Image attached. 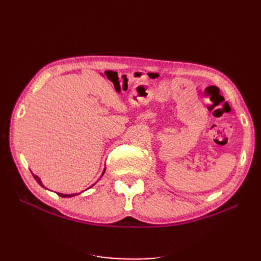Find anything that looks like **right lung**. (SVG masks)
Masks as SVG:
<instances>
[{
  "label": "right lung",
  "mask_w": 261,
  "mask_h": 261,
  "mask_svg": "<svg viewBox=\"0 0 261 261\" xmlns=\"http://www.w3.org/2000/svg\"><path fill=\"white\" fill-rule=\"evenodd\" d=\"M105 171H106V169L103 170V173H102V175L105 174ZM33 177H34V179H35V180H37V182H38L39 184H40V185H41V187H43V185H42V183H41V180H40V178H39L37 175H33ZM57 194H59V196H61V197H72V196H76V194H77V193H74V194H63V193H57Z\"/></svg>",
  "instance_id": "obj_1"
}]
</instances>
